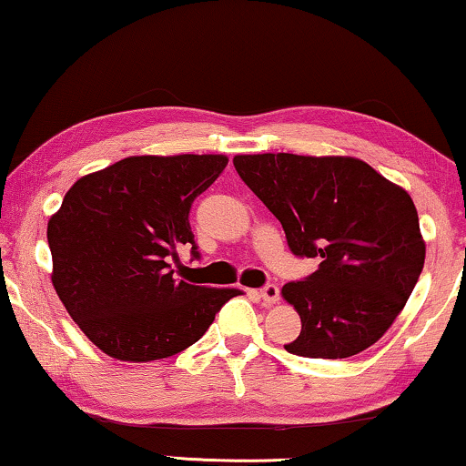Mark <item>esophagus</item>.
Here are the masks:
<instances>
[{
  "instance_id": "1",
  "label": "esophagus",
  "mask_w": 466,
  "mask_h": 466,
  "mask_svg": "<svg viewBox=\"0 0 466 466\" xmlns=\"http://www.w3.org/2000/svg\"><path fill=\"white\" fill-rule=\"evenodd\" d=\"M260 300L265 302V305H275V302L279 300V288L275 286V283H268V286H265L260 289Z\"/></svg>"
}]
</instances>
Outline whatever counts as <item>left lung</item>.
<instances>
[{
    "label": "left lung",
    "instance_id": "left-lung-1",
    "mask_svg": "<svg viewBox=\"0 0 466 466\" xmlns=\"http://www.w3.org/2000/svg\"><path fill=\"white\" fill-rule=\"evenodd\" d=\"M233 166L317 271L281 296L300 315L286 350L315 360L357 355L393 326L424 267V239L406 188L345 155H235Z\"/></svg>",
    "mask_w": 466,
    "mask_h": 466
}]
</instances>
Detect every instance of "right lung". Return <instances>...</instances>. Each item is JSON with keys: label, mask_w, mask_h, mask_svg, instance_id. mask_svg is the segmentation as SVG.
Here are the masks:
<instances>
[{"label": "right lung", "mask_w": 466, "mask_h": 466, "mask_svg": "<svg viewBox=\"0 0 466 466\" xmlns=\"http://www.w3.org/2000/svg\"><path fill=\"white\" fill-rule=\"evenodd\" d=\"M227 155H132L86 174L48 220L52 286L71 319L103 353L145 363L198 342L235 288L178 279V249L198 246L193 199L227 167Z\"/></svg>", "instance_id": "1"}]
</instances>
